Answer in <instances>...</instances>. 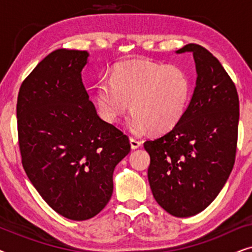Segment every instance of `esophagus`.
<instances>
[{"label":"esophagus","mask_w":252,"mask_h":252,"mask_svg":"<svg viewBox=\"0 0 252 252\" xmlns=\"http://www.w3.org/2000/svg\"><path fill=\"white\" fill-rule=\"evenodd\" d=\"M129 143H130V147H132V149H137V148L142 146V142H141V141L133 139V137H130L129 139Z\"/></svg>","instance_id":"esophagus-1"}]
</instances>
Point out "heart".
Listing matches in <instances>:
<instances>
[{
  "mask_svg": "<svg viewBox=\"0 0 252 252\" xmlns=\"http://www.w3.org/2000/svg\"><path fill=\"white\" fill-rule=\"evenodd\" d=\"M191 93V81L184 68L148 61L117 64L111 80L96 87V105L105 122L115 124L130 106L128 127L134 134L167 132L184 117Z\"/></svg>",
  "mask_w": 252,
  "mask_h": 252,
  "instance_id": "b5f03b06",
  "label": "heart"
}]
</instances>
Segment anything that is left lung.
Returning a JSON list of instances; mask_svg holds the SVG:
<instances>
[{
    "label": "left lung",
    "instance_id": "obj_1",
    "mask_svg": "<svg viewBox=\"0 0 252 252\" xmlns=\"http://www.w3.org/2000/svg\"><path fill=\"white\" fill-rule=\"evenodd\" d=\"M175 53H192L194 94L180 122L144 142V149L155 199L170 215L186 218L215 201L233 170L240 106L235 85L209 50L189 43Z\"/></svg>",
    "mask_w": 252,
    "mask_h": 252
}]
</instances>
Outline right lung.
<instances>
[{"label": "right lung", "mask_w": 252, "mask_h": 252, "mask_svg": "<svg viewBox=\"0 0 252 252\" xmlns=\"http://www.w3.org/2000/svg\"><path fill=\"white\" fill-rule=\"evenodd\" d=\"M89 54L57 49L20 86L19 149L30 181L47 204L71 220H87L112 196L113 171L130 151L123 132L99 118L82 84Z\"/></svg>", "instance_id": "right-lung-1"}]
</instances>
